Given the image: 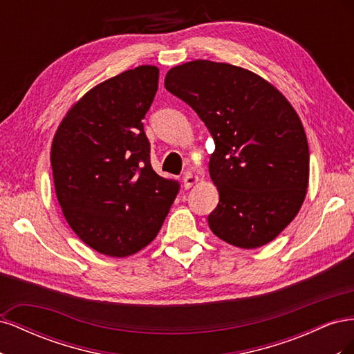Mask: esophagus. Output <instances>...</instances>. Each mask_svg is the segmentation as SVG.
<instances>
[{"instance_id":"esophagus-1","label":"esophagus","mask_w":354,"mask_h":354,"mask_svg":"<svg viewBox=\"0 0 354 354\" xmlns=\"http://www.w3.org/2000/svg\"><path fill=\"white\" fill-rule=\"evenodd\" d=\"M199 181L198 176H192V174H185L183 177V183H185V189H190L194 185H196Z\"/></svg>"}]
</instances>
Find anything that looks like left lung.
<instances>
[{"label": "left lung", "instance_id": "1", "mask_svg": "<svg viewBox=\"0 0 354 354\" xmlns=\"http://www.w3.org/2000/svg\"><path fill=\"white\" fill-rule=\"evenodd\" d=\"M165 88L199 115L216 143L212 233L243 250L272 242L295 218L308 186L307 137L292 104L260 75L211 60L171 68Z\"/></svg>", "mask_w": 354, "mask_h": 354}]
</instances>
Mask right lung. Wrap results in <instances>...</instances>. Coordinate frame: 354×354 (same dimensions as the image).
<instances>
[{
	"instance_id": "obj_1",
	"label": "right lung",
	"mask_w": 354,
	"mask_h": 354,
	"mask_svg": "<svg viewBox=\"0 0 354 354\" xmlns=\"http://www.w3.org/2000/svg\"><path fill=\"white\" fill-rule=\"evenodd\" d=\"M159 69L142 65L95 85L63 118L51 143L56 196L90 248L122 259L162 227L178 183L158 176L142 120Z\"/></svg>"
}]
</instances>
